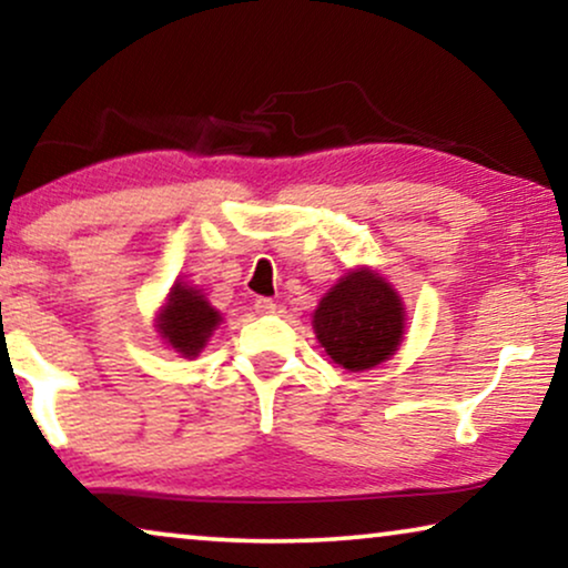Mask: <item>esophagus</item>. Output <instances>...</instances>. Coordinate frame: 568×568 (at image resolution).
<instances>
[{
	"instance_id": "1",
	"label": "esophagus",
	"mask_w": 568,
	"mask_h": 568,
	"mask_svg": "<svg viewBox=\"0 0 568 568\" xmlns=\"http://www.w3.org/2000/svg\"><path fill=\"white\" fill-rule=\"evenodd\" d=\"M255 313L258 315H271V313H276V305L271 300H266V297H258L255 300Z\"/></svg>"
}]
</instances>
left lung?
<instances>
[{
    "mask_svg": "<svg viewBox=\"0 0 568 568\" xmlns=\"http://www.w3.org/2000/svg\"><path fill=\"white\" fill-rule=\"evenodd\" d=\"M313 331L338 367L364 372L400 348L406 305L383 274L372 266H356L317 302Z\"/></svg>",
    "mask_w": 568,
    "mask_h": 568,
    "instance_id": "8db88e82",
    "label": "left lung"
}]
</instances>
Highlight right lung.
<instances>
[{"label":"right lung","instance_id":"obj_1","mask_svg":"<svg viewBox=\"0 0 568 568\" xmlns=\"http://www.w3.org/2000/svg\"><path fill=\"white\" fill-rule=\"evenodd\" d=\"M220 325L222 313L206 300L204 290L181 278L170 286L165 302L154 315V331L160 341L183 359H196Z\"/></svg>","mask_w":568,"mask_h":568}]
</instances>
